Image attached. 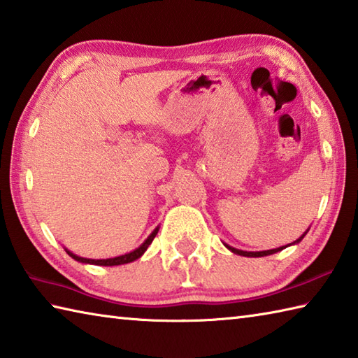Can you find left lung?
<instances>
[{
  "label": "left lung",
  "instance_id": "left-lung-1",
  "mask_svg": "<svg viewBox=\"0 0 358 358\" xmlns=\"http://www.w3.org/2000/svg\"><path fill=\"white\" fill-rule=\"evenodd\" d=\"M304 234H306V233H304ZM304 234L301 236L296 242H299L301 239H303ZM227 247H228V245H227ZM228 248H229L231 251H233V253H236V255H241V256H247V257H261V256H268V255H273V253H278V251L284 250L285 247L275 248V250H267V251H256V253H253V251H242V250H236V248H233V247H228Z\"/></svg>",
  "mask_w": 358,
  "mask_h": 358
}]
</instances>
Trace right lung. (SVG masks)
Listing matches in <instances>:
<instances>
[{"mask_svg": "<svg viewBox=\"0 0 358 358\" xmlns=\"http://www.w3.org/2000/svg\"><path fill=\"white\" fill-rule=\"evenodd\" d=\"M157 233H158V228L153 231V233L147 237V241L141 245V247L139 248H136L135 251H131V253H129V255H124V256H117V257H111V259H85V257H79V256H76V255H73L71 251H66V253L71 256L73 259H76V261H79V262H85V264H94V265H121V264H129V262H133V261H136L138 257H141L143 255H144V251L149 248V245L152 243V241L155 239V236H157Z\"/></svg>", "mask_w": 358, "mask_h": 358, "instance_id": "obj_1", "label": "right lung"}]
</instances>
